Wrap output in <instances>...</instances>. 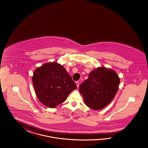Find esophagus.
<instances>
[{
	"label": "esophagus",
	"mask_w": 148,
	"mask_h": 148,
	"mask_svg": "<svg viewBox=\"0 0 148 148\" xmlns=\"http://www.w3.org/2000/svg\"><path fill=\"white\" fill-rule=\"evenodd\" d=\"M75 84H76L77 87L78 88L79 86V81H76V82H75Z\"/></svg>",
	"instance_id": "obj_1"
}]
</instances>
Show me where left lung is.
Wrapping results in <instances>:
<instances>
[{
	"instance_id": "obj_1",
	"label": "left lung",
	"mask_w": 148,
	"mask_h": 148,
	"mask_svg": "<svg viewBox=\"0 0 148 148\" xmlns=\"http://www.w3.org/2000/svg\"><path fill=\"white\" fill-rule=\"evenodd\" d=\"M120 78L114 70L100 67L89 74L79 86L86 106L94 110L105 108L112 101L119 88Z\"/></svg>"
}]
</instances>
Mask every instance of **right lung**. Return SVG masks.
<instances>
[{
	"instance_id": "right-lung-1",
	"label": "right lung",
	"mask_w": 148,
	"mask_h": 148,
	"mask_svg": "<svg viewBox=\"0 0 148 148\" xmlns=\"http://www.w3.org/2000/svg\"><path fill=\"white\" fill-rule=\"evenodd\" d=\"M32 80L37 98L49 108L64 102L77 88L66 69L57 62L45 63L36 68Z\"/></svg>"
}]
</instances>
